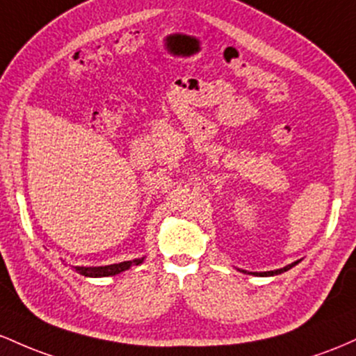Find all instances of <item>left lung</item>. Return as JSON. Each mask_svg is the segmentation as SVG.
<instances>
[{
  "mask_svg": "<svg viewBox=\"0 0 356 356\" xmlns=\"http://www.w3.org/2000/svg\"><path fill=\"white\" fill-rule=\"evenodd\" d=\"M299 262H301V259H299V261H296V262H293V264H287L286 267H281V269H275V270H264V273H249V270H245V269H238V267H235V269H237V270H241V273H243V274H250V275H261V277H270V275H277V274H282V273H286V270L293 269V267H294V266H298Z\"/></svg>",
  "mask_w": 356,
  "mask_h": 356,
  "instance_id": "obj_1",
  "label": "left lung"
}]
</instances>
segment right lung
I'll return each instance as SVG.
<instances>
[{"instance_id":"1","label":"right lung","mask_w":356,"mask_h":356,"mask_svg":"<svg viewBox=\"0 0 356 356\" xmlns=\"http://www.w3.org/2000/svg\"><path fill=\"white\" fill-rule=\"evenodd\" d=\"M146 257H138L133 261H124L119 262V264H109V266H97V267H86V266H72V269L77 274L86 275V277H109V275L121 274L124 270L131 269L133 266H139L145 262Z\"/></svg>"}]
</instances>
